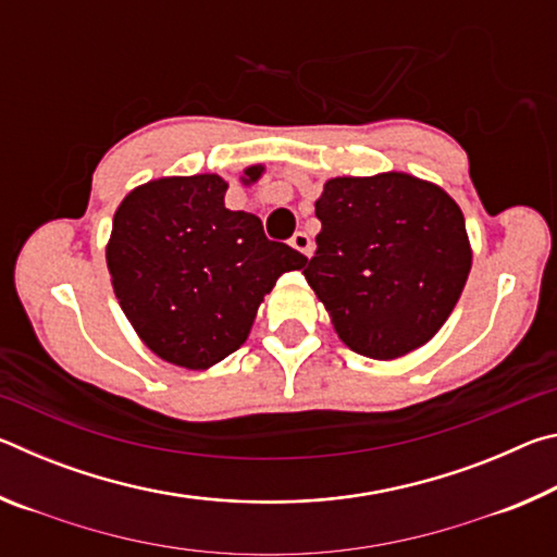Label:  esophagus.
Returning <instances> with one entry per match:
<instances>
[{
    "instance_id": "1",
    "label": "esophagus",
    "mask_w": 557,
    "mask_h": 557,
    "mask_svg": "<svg viewBox=\"0 0 557 557\" xmlns=\"http://www.w3.org/2000/svg\"><path fill=\"white\" fill-rule=\"evenodd\" d=\"M289 245H292V248H295V250H299L301 256H305V258H312V252H314V243H312V238H309L307 233L297 231V233L292 235V238H289Z\"/></svg>"
}]
</instances>
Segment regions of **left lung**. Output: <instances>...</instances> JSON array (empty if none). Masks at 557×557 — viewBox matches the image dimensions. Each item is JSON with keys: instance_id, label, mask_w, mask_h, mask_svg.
I'll list each match as a JSON object with an SVG mask.
<instances>
[{"instance_id": "1", "label": "left lung", "mask_w": 557, "mask_h": 557, "mask_svg": "<svg viewBox=\"0 0 557 557\" xmlns=\"http://www.w3.org/2000/svg\"><path fill=\"white\" fill-rule=\"evenodd\" d=\"M305 277L351 351L393 361L447 322L471 270L465 213L405 172L326 178Z\"/></svg>"}]
</instances>
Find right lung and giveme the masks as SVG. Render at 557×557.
Listing matches in <instances>:
<instances>
[{
    "label": "right lung",
    "instance_id": "obj_1",
    "mask_svg": "<svg viewBox=\"0 0 557 557\" xmlns=\"http://www.w3.org/2000/svg\"><path fill=\"white\" fill-rule=\"evenodd\" d=\"M262 164L243 169L256 184ZM219 174L162 176L117 206L106 248L122 312L149 351L206 371L245 344L282 272L307 258L262 233L258 215L225 209Z\"/></svg>",
    "mask_w": 557,
    "mask_h": 557
}]
</instances>
